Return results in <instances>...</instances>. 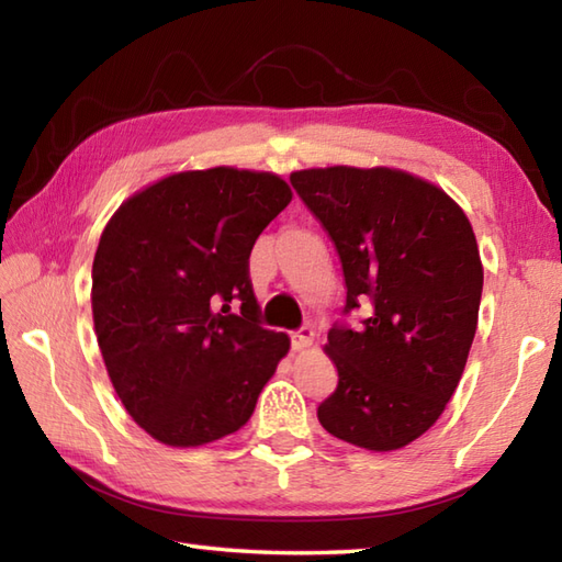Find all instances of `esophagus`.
<instances>
[{
  "label": "esophagus",
  "instance_id": "34e87169",
  "mask_svg": "<svg viewBox=\"0 0 562 562\" xmlns=\"http://www.w3.org/2000/svg\"><path fill=\"white\" fill-rule=\"evenodd\" d=\"M314 342V330L308 326H302L300 330L292 333V350H306Z\"/></svg>",
  "mask_w": 562,
  "mask_h": 562
}]
</instances>
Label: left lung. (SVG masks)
I'll return each instance as SVG.
<instances>
[{"mask_svg":"<svg viewBox=\"0 0 562 562\" xmlns=\"http://www.w3.org/2000/svg\"><path fill=\"white\" fill-rule=\"evenodd\" d=\"M342 262V314L326 352L338 386L318 405L333 437L391 451L427 432L457 391L479 326L483 266L471 222L445 190L396 169L290 176Z\"/></svg>","mask_w":562,"mask_h":562,"instance_id":"obj_1","label":"left lung"}]
</instances>
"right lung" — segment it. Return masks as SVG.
I'll return each mask as SVG.
<instances>
[{
    "instance_id": "1",
    "label": "right lung",
    "mask_w": 562,
    "mask_h": 562,
    "mask_svg": "<svg viewBox=\"0 0 562 562\" xmlns=\"http://www.w3.org/2000/svg\"><path fill=\"white\" fill-rule=\"evenodd\" d=\"M274 173H173L123 202L93 256L91 308L117 398L169 447L236 432L290 350L262 328L248 274L260 232L290 205Z\"/></svg>"
}]
</instances>
